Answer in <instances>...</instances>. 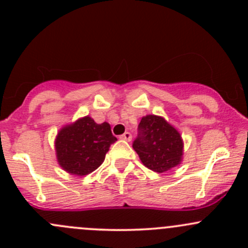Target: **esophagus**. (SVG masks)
<instances>
[{"mask_svg":"<svg viewBox=\"0 0 248 248\" xmlns=\"http://www.w3.org/2000/svg\"><path fill=\"white\" fill-rule=\"evenodd\" d=\"M120 139L126 140V141H129V140L132 139V134L129 133V132H126V133H124L122 136H120Z\"/></svg>","mask_w":248,"mask_h":248,"instance_id":"1","label":"esophagus"}]
</instances>
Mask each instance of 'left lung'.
<instances>
[{"label": "left lung", "instance_id": "8db88e82", "mask_svg": "<svg viewBox=\"0 0 248 248\" xmlns=\"http://www.w3.org/2000/svg\"><path fill=\"white\" fill-rule=\"evenodd\" d=\"M181 136L163 117L147 115L138 126L133 149L145 167L164 172L177 166L182 156Z\"/></svg>", "mask_w": 248, "mask_h": 248}]
</instances>
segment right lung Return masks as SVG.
<instances>
[{"mask_svg":"<svg viewBox=\"0 0 248 248\" xmlns=\"http://www.w3.org/2000/svg\"><path fill=\"white\" fill-rule=\"evenodd\" d=\"M116 140L109 124H98L91 117H82L57 134V161L66 171L84 176L103 163L110 145Z\"/></svg>","mask_w":248,"mask_h":248,"instance_id":"obj_1","label":"right lung"}]
</instances>
